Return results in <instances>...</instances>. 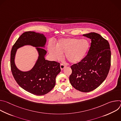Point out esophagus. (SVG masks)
Instances as JSON below:
<instances>
[{"label":"esophagus","mask_w":121,"mask_h":121,"mask_svg":"<svg viewBox=\"0 0 121 121\" xmlns=\"http://www.w3.org/2000/svg\"><path fill=\"white\" fill-rule=\"evenodd\" d=\"M65 66H65V65H63V64H61L60 65V68H61V70H63V69H64Z\"/></svg>","instance_id":"esophagus-1"}]
</instances>
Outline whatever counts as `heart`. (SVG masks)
Returning <instances> with one entry per match:
<instances>
[{
  "label": "heart",
  "mask_w": 121,
  "mask_h": 121,
  "mask_svg": "<svg viewBox=\"0 0 121 121\" xmlns=\"http://www.w3.org/2000/svg\"><path fill=\"white\" fill-rule=\"evenodd\" d=\"M90 47V43L87 39L75 38H61L56 43V47L49 46L48 50L55 60L62 58L65 54L66 59L72 64L80 62L85 57Z\"/></svg>",
  "instance_id": "heart-1"
}]
</instances>
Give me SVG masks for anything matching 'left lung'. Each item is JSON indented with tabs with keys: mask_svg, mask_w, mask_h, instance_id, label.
Returning a JSON list of instances; mask_svg holds the SVG:
<instances>
[{
	"mask_svg": "<svg viewBox=\"0 0 121 121\" xmlns=\"http://www.w3.org/2000/svg\"><path fill=\"white\" fill-rule=\"evenodd\" d=\"M83 36L91 39V45L86 56L71 66L69 81L76 90L88 92L97 88L107 78L111 52L108 42L99 34L91 32Z\"/></svg>",
	"mask_w": 121,
	"mask_h": 121,
	"instance_id": "left-lung-1",
	"label": "left lung"
}]
</instances>
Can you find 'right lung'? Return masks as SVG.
Returning a JSON list of instances; mask_svg holds the SVG:
<instances>
[{"mask_svg":"<svg viewBox=\"0 0 121 121\" xmlns=\"http://www.w3.org/2000/svg\"><path fill=\"white\" fill-rule=\"evenodd\" d=\"M46 38L43 33L35 31L23 33L13 45L10 54V66L17 83L26 91L38 96L43 95L52 90L56 85V78L60 72V64L45 59ZM25 45L36 47L38 59L30 70L22 72L17 68L14 59L17 50Z\"/></svg>","mask_w":121,"mask_h":121,"instance_id":"1","label":"right lung"}]
</instances>
